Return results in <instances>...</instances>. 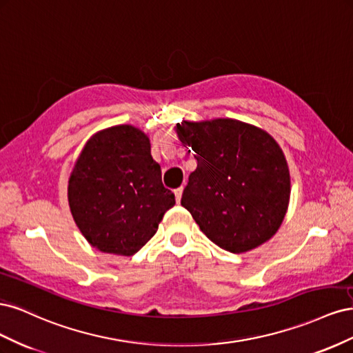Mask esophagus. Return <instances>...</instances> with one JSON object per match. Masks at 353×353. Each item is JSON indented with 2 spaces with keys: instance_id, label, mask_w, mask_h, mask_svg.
<instances>
[{
  "instance_id": "34e87169",
  "label": "esophagus",
  "mask_w": 353,
  "mask_h": 353,
  "mask_svg": "<svg viewBox=\"0 0 353 353\" xmlns=\"http://www.w3.org/2000/svg\"><path fill=\"white\" fill-rule=\"evenodd\" d=\"M183 187H179V188H176L175 190V199H176V203H179L181 201V196H183Z\"/></svg>"
}]
</instances>
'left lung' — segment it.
<instances>
[{
	"instance_id": "obj_1",
	"label": "left lung",
	"mask_w": 353,
	"mask_h": 353,
	"mask_svg": "<svg viewBox=\"0 0 353 353\" xmlns=\"http://www.w3.org/2000/svg\"><path fill=\"white\" fill-rule=\"evenodd\" d=\"M176 134L197 160L181 205L203 234L231 253L268 241L290 200V172L279 143L236 119L184 121Z\"/></svg>"
}]
</instances>
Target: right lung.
I'll return each instance as SVG.
<instances>
[{"label":"right lung","instance_id":"right-lung-1","mask_svg":"<svg viewBox=\"0 0 353 353\" xmlns=\"http://www.w3.org/2000/svg\"><path fill=\"white\" fill-rule=\"evenodd\" d=\"M72 216L92 248L132 256L150 240L175 196L162 184L150 140L132 125L94 134L69 178Z\"/></svg>","mask_w":353,"mask_h":353}]
</instances>
